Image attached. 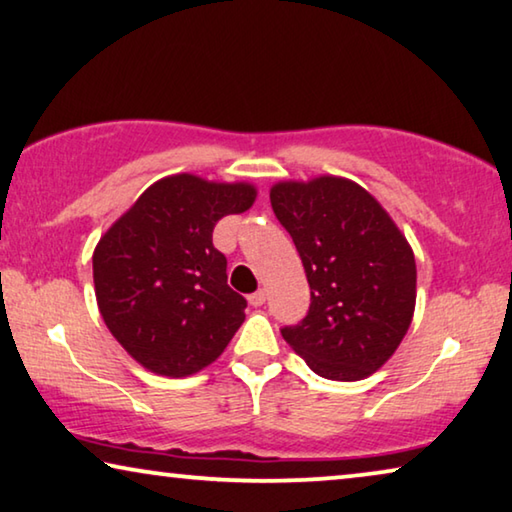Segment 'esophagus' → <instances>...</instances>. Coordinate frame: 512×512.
Segmentation results:
<instances>
[{"label": "esophagus", "mask_w": 512, "mask_h": 512, "mask_svg": "<svg viewBox=\"0 0 512 512\" xmlns=\"http://www.w3.org/2000/svg\"><path fill=\"white\" fill-rule=\"evenodd\" d=\"M248 301H250V305H255V308L257 305H262L266 301V289H257L255 294L248 296Z\"/></svg>", "instance_id": "obj_1"}]
</instances>
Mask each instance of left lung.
I'll use <instances>...</instances> for the list:
<instances>
[{
	"mask_svg": "<svg viewBox=\"0 0 512 512\" xmlns=\"http://www.w3.org/2000/svg\"><path fill=\"white\" fill-rule=\"evenodd\" d=\"M271 207L310 285L308 315L285 326L282 338L319 377H370L414 317V250L375 197L349 179L280 181Z\"/></svg>",
	"mask_w": 512,
	"mask_h": 512,
	"instance_id": "left-lung-1",
	"label": "left lung"
}]
</instances>
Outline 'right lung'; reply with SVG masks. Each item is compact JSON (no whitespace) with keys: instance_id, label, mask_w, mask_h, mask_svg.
Instances as JSON below:
<instances>
[{"instance_id":"obj_1","label":"right lung","mask_w":512,"mask_h":512,"mask_svg":"<svg viewBox=\"0 0 512 512\" xmlns=\"http://www.w3.org/2000/svg\"><path fill=\"white\" fill-rule=\"evenodd\" d=\"M257 197L250 183L195 174L156 181L101 236L94 287L103 322L137 363L188 377L223 354L243 324L246 299L227 285L213 227Z\"/></svg>"}]
</instances>
